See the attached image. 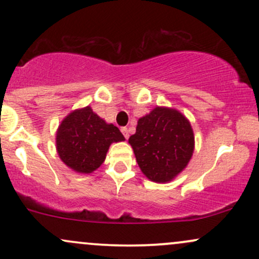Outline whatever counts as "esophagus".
<instances>
[{
  "mask_svg": "<svg viewBox=\"0 0 259 259\" xmlns=\"http://www.w3.org/2000/svg\"><path fill=\"white\" fill-rule=\"evenodd\" d=\"M121 133H123L124 138L126 140L129 139V129H127V127H121Z\"/></svg>",
  "mask_w": 259,
  "mask_h": 259,
  "instance_id": "1",
  "label": "esophagus"
}]
</instances>
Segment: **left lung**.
I'll return each instance as SVG.
<instances>
[{"mask_svg": "<svg viewBox=\"0 0 259 259\" xmlns=\"http://www.w3.org/2000/svg\"><path fill=\"white\" fill-rule=\"evenodd\" d=\"M129 144L142 174L153 183L164 184L187 167L195 150V136L183 113L157 106L138 120Z\"/></svg>", "mask_w": 259, "mask_h": 259, "instance_id": "left-lung-1", "label": "left lung"}]
</instances>
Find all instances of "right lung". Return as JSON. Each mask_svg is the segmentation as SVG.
I'll use <instances>...</instances> for the list:
<instances>
[{
    "mask_svg": "<svg viewBox=\"0 0 259 259\" xmlns=\"http://www.w3.org/2000/svg\"><path fill=\"white\" fill-rule=\"evenodd\" d=\"M124 140L117 126L86 106L74 109L61 121L56 133V148L68 168L75 173L90 174L105 162L113 142Z\"/></svg>",
    "mask_w": 259,
    "mask_h": 259,
    "instance_id": "1",
    "label": "right lung"
}]
</instances>
